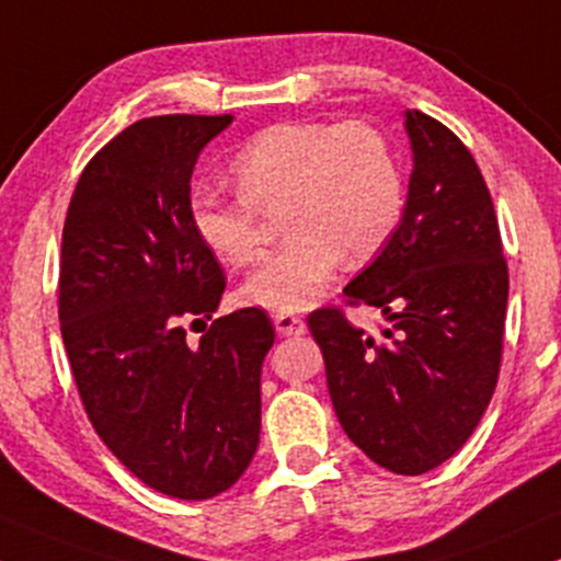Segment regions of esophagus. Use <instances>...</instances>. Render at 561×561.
<instances>
[{
  "label": "esophagus",
  "mask_w": 561,
  "mask_h": 561,
  "mask_svg": "<svg viewBox=\"0 0 561 561\" xmlns=\"http://www.w3.org/2000/svg\"><path fill=\"white\" fill-rule=\"evenodd\" d=\"M273 323L280 336H299V333H305V320L291 312H275Z\"/></svg>",
  "instance_id": "esophagus-1"
}]
</instances>
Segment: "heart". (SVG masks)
Instances as JSON below:
<instances>
[{
  "label": "heart",
  "instance_id": "b5f03b06",
  "mask_svg": "<svg viewBox=\"0 0 561 561\" xmlns=\"http://www.w3.org/2000/svg\"><path fill=\"white\" fill-rule=\"evenodd\" d=\"M236 196L196 187L191 225L225 264H249L264 247L262 214H280L288 241L249 273L241 299L297 312L323 294L342 264L374 256L405 209L392 145L365 122H280L232 156Z\"/></svg>",
  "mask_w": 561,
  "mask_h": 561
}]
</instances>
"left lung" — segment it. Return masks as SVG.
Returning <instances> with one entry per match:
<instances>
[{
    "instance_id": "8db88e82",
    "label": "left lung",
    "mask_w": 561,
    "mask_h": 561,
    "mask_svg": "<svg viewBox=\"0 0 561 561\" xmlns=\"http://www.w3.org/2000/svg\"><path fill=\"white\" fill-rule=\"evenodd\" d=\"M405 211L381 254L344 288L350 307H374L389 325L368 336L336 307L314 310L307 325L347 437L379 467L416 477L461 450L493 398L508 270L467 145L421 111H405Z\"/></svg>"
}]
</instances>
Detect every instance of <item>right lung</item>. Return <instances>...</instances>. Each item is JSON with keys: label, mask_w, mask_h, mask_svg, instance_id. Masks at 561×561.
Returning a JSON list of instances; mask_svg holds the SVG:
<instances>
[{"label": "right lung", "mask_w": 561, "mask_h": 561, "mask_svg": "<svg viewBox=\"0 0 561 561\" xmlns=\"http://www.w3.org/2000/svg\"><path fill=\"white\" fill-rule=\"evenodd\" d=\"M230 122H135L87 163L62 225L60 333L87 416L131 474L182 501L214 499L247 471L275 342L260 307L217 318L196 345L184 333L225 291L191 225V174Z\"/></svg>", "instance_id": "right-lung-1"}]
</instances>
